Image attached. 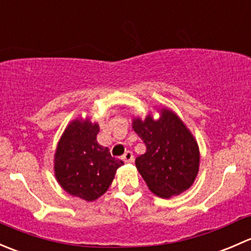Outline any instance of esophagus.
<instances>
[{
	"label": "esophagus",
	"instance_id": "34e87169",
	"mask_svg": "<svg viewBox=\"0 0 251 251\" xmlns=\"http://www.w3.org/2000/svg\"><path fill=\"white\" fill-rule=\"evenodd\" d=\"M121 159H123L125 163H132V161H133V154L131 153L130 151H127L125 154H124L123 158H121Z\"/></svg>",
	"mask_w": 251,
	"mask_h": 251
}]
</instances>
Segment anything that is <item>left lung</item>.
Masks as SVG:
<instances>
[{
  "instance_id": "8db88e82",
  "label": "left lung",
  "mask_w": 251,
  "mask_h": 251,
  "mask_svg": "<svg viewBox=\"0 0 251 251\" xmlns=\"http://www.w3.org/2000/svg\"><path fill=\"white\" fill-rule=\"evenodd\" d=\"M154 111L158 119L154 113L132 119V128L147 147L146 153L136 159V168L151 192L169 199L194 183L201 153L193 133L175 111L160 105Z\"/></svg>"
}]
</instances>
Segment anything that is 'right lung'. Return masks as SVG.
<instances>
[{
	"label": "right lung",
	"mask_w": 251,
	"mask_h": 251,
	"mask_svg": "<svg viewBox=\"0 0 251 251\" xmlns=\"http://www.w3.org/2000/svg\"><path fill=\"white\" fill-rule=\"evenodd\" d=\"M98 123L88 118L70 121L58 141L53 170L59 186L73 197L95 201L110 187L124 163L97 142Z\"/></svg>",
	"instance_id": "obj_1"
}]
</instances>
